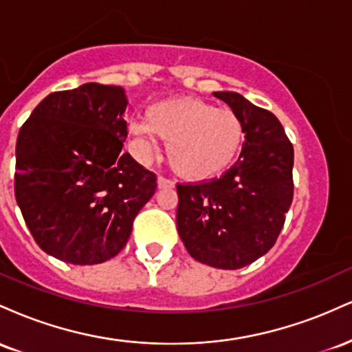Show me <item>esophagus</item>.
Returning <instances> with one entry per match:
<instances>
[{
	"label": "esophagus",
	"mask_w": 352,
	"mask_h": 352,
	"mask_svg": "<svg viewBox=\"0 0 352 352\" xmlns=\"http://www.w3.org/2000/svg\"><path fill=\"white\" fill-rule=\"evenodd\" d=\"M157 187H159V188H172L173 182L165 179V177H159V179H157Z\"/></svg>",
	"instance_id": "1"
}]
</instances>
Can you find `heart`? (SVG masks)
Returning <instances> with one entry per match:
<instances>
[{"mask_svg": "<svg viewBox=\"0 0 352 352\" xmlns=\"http://www.w3.org/2000/svg\"><path fill=\"white\" fill-rule=\"evenodd\" d=\"M129 132L147 153L153 151V135L162 140L173 170L193 182L223 173L245 140L243 122L235 111L192 98L153 104L145 122H132Z\"/></svg>", "mask_w": 352, "mask_h": 352, "instance_id": "b5f03b06", "label": "heart"}]
</instances>
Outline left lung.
I'll return each instance as SVG.
<instances>
[{
  "label": "left lung",
  "instance_id": "1",
  "mask_svg": "<svg viewBox=\"0 0 352 352\" xmlns=\"http://www.w3.org/2000/svg\"><path fill=\"white\" fill-rule=\"evenodd\" d=\"M240 116L245 142L220 179L177 184V230L190 256L238 270L272 246L293 201V144L276 116L236 92H213Z\"/></svg>",
  "mask_w": 352,
  "mask_h": 352
}]
</instances>
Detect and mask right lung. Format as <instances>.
I'll return each mask as SVG.
<instances>
[{"mask_svg":"<svg viewBox=\"0 0 352 352\" xmlns=\"http://www.w3.org/2000/svg\"><path fill=\"white\" fill-rule=\"evenodd\" d=\"M127 98L87 82L44 98L19 129L14 195L43 252L98 265L127 243L157 177L122 152Z\"/></svg>","mask_w":352,"mask_h":352,"instance_id":"1","label":"right lung"}]
</instances>
